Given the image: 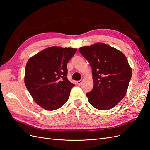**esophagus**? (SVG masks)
<instances>
[{"label": "esophagus", "mask_w": 150, "mask_h": 150, "mask_svg": "<svg viewBox=\"0 0 150 150\" xmlns=\"http://www.w3.org/2000/svg\"><path fill=\"white\" fill-rule=\"evenodd\" d=\"M82 82H83L82 80H79L77 81V84H78L79 86H80L81 84H82Z\"/></svg>", "instance_id": "esophagus-1"}]
</instances>
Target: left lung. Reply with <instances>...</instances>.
Masks as SVG:
<instances>
[{
    "mask_svg": "<svg viewBox=\"0 0 150 150\" xmlns=\"http://www.w3.org/2000/svg\"><path fill=\"white\" fill-rule=\"evenodd\" d=\"M92 68L93 89L86 96L98 110L115 107L125 96L131 78V68L125 56L108 44L96 43L79 49Z\"/></svg>",
    "mask_w": 150,
    "mask_h": 150,
    "instance_id": "left-lung-1",
    "label": "left lung"
}]
</instances>
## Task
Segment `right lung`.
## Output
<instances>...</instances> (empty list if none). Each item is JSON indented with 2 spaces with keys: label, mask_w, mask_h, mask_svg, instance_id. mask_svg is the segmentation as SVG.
<instances>
[{
  "label": "right lung",
  "mask_w": 150,
  "mask_h": 150,
  "mask_svg": "<svg viewBox=\"0 0 150 150\" xmlns=\"http://www.w3.org/2000/svg\"><path fill=\"white\" fill-rule=\"evenodd\" d=\"M77 49L51 47L30 57L27 62L24 82L38 105L55 110L66 103L75 86L67 78V64Z\"/></svg>",
  "instance_id": "right-lung-1"
}]
</instances>
